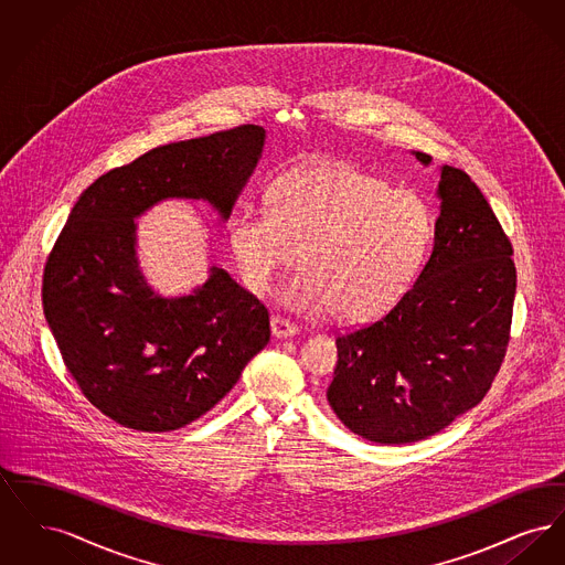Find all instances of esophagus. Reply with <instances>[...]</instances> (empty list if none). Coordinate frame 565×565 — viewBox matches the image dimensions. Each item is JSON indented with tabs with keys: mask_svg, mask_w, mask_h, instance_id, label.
I'll list each match as a JSON object with an SVG mask.
<instances>
[{
	"mask_svg": "<svg viewBox=\"0 0 565 565\" xmlns=\"http://www.w3.org/2000/svg\"><path fill=\"white\" fill-rule=\"evenodd\" d=\"M270 332H273L275 339H288V337H295L298 328L295 323H290L288 320L279 318V316H273L270 318Z\"/></svg>",
	"mask_w": 565,
	"mask_h": 565,
	"instance_id": "34e87169",
	"label": "esophagus"
}]
</instances>
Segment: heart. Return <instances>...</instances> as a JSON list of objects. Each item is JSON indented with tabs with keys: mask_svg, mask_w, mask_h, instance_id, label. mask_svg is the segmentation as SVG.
Wrapping results in <instances>:
<instances>
[{
	"mask_svg": "<svg viewBox=\"0 0 565 565\" xmlns=\"http://www.w3.org/2000/svg\"><path fill=\"white\" fill-rule=\"evenodd\" d=\"M267 210H242L228 245L243 284L265 295L296 258L279 300L298 313L371 322L396 305L431 242V214L413 190L348 164H309L279 175Z\"/></svg>",
	"mask_w": 565,
	"mask_h": 565,
	"instance_id": "heart-1",
	"label": "heart"
}]
</instances>
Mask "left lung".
I'll return each instance as SVG.
<instances>
[{
    "mask_svg": "<svg viewBox=\"0 0 565 565\" xmlns=\"http://www.w3.org/2000/svg\"><path fill=\"white\" fill-rule=\"evenodd\" d=\"M424 167L430 154L411 152ZM440 201L426 267L394 309L337 339L328 403L353 434L404 445L483 401L509 345L516 270L483 192L438 167Z\"/></svg>",
    "mask_w": 565,
    "mask_h": 565,
    "instance_id": "8db88e82",
    "label": "left lung"
}]
</instances>
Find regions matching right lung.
Wrapping results in <instances>:
<instances>
[{"label":"right lung","instance_id":"obj_1","mask_svg":"<svg viewBox=\"0 0 565 565\" xmlns=\"http://www.w3.org/2000/svg\"><path fill=\"white\" fill-rule=\"evenodd\" d=\"M265 141L263 127L243 125L154 148L95 180L67 217L44 269V318L82 394L116 424L184 428L269 343L265 305L226 270L164 296L137 254V217L162 201H205L226 222Z\"/></svg>","mask_w":565,"mask_h":565}]
</instances>
